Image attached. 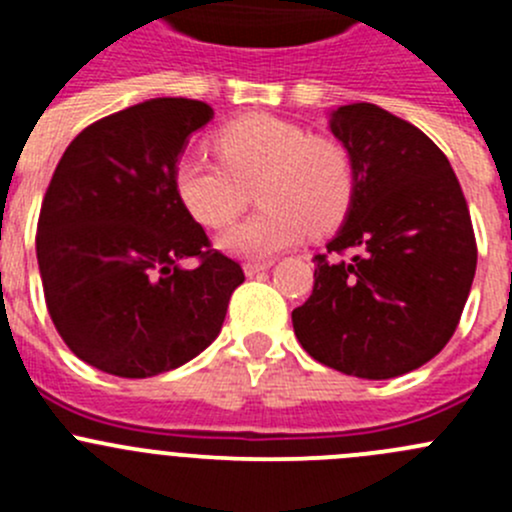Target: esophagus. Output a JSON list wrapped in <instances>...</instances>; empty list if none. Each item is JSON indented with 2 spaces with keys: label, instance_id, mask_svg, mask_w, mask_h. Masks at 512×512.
Returning <instances> with one entry per match:
<instances>
[{
  "label": "esophagus",
  "instance_id": "1",
  "mask_svg": "<svg viewBox=\"0 0 512 512\" xmlns=\"http://www.w3.org/2000/svg\"><path fill=\"white\" fill-rule=\"evenodd\" d=\"M270 267H272V260H265V262H247L242 270H245L247 277H255V275H260V272L270 270Z\"/></svg>",
  "mask_w": 512,
  "mask_h": 512
}]
</instances>
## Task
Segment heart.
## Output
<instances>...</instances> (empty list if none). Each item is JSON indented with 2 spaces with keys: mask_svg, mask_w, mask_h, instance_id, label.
Wrapping results in <instances>:
<instances>
[{
  "mask_svg": "<svg viewBox=\"0 0 512 512\" xmlns=\"http://www.w3.org/2000/svg\"><path fill=\"white\" fill-rule=\"evenodd\" d=\"M220 160L185 153L173 168L180 203L205 227H223L242 210L247 185L257 183L260 213L227 227L218 247L242 260H270L322 235L347 215L354 170L347 151L327 138H312L297 123L255 113L237 118L215 136Z\"/></svg>",
  "mask_w": 512,
  "mask_h": 512,
  "instance_id": "1",
  "label": "heart"
}]
</instances>
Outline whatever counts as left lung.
<instances>
[{"mask_svg":"<svg viewBox=\"0 0 512 512\" xmlns=\"http://www.w3.org/2000/svg\"><path fill=\"white\" fill-rule=\"evenodd\" d=\"M329 131L352 160L354 195L314 289L292 312L299 344L319 364L359 379H394L453 337L476 275L471 213L441 148L404 118L349 103Z\"/></svg>","mask_w":512,"mask_h":512,"instance_id":"1","label":"left lung"}]
</instances>
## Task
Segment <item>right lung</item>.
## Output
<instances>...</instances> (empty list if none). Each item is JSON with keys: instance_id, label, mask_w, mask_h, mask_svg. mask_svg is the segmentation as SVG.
Instances as JSON below:
<instances>
[{"instance_id": "1", "label": "right lung", "mask_w": 512, "mask_h": 512, "mask_svg": "<svg viewBox=\"0 0 512 512\" xmlns=\"http://www.w3.org/2000/svg\"><path fill=\"white\" fill-rule=\"evenodd\" d=\"M210 118L203 101L148 98L84 128L56 165L36 230L46 307L66 347L106 374L146 379L195 359L245 282L173 185ZM188 256L195 271L179 267Z\"/></svg>"}]
</instances>
